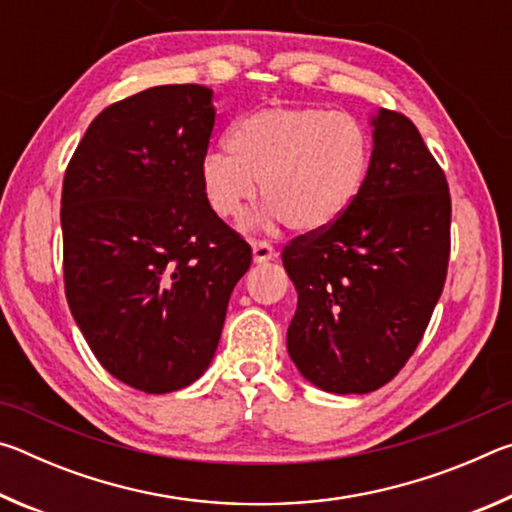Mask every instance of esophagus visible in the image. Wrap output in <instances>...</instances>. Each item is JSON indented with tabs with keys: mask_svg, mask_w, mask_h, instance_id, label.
Here are the masks:
<instances>
[{
	"mask_svg": "<svg viewBox=\"0 0 512 512\" xmlns=\"http://www.w3.org/2000/svg\"><path fill=\"white\" fill-rule=\"evenodd\" d=\"M275 257H277L275 248L268 244V241H259V239L253 241V259H255V264L271 262V259H275Z\"/></svg>",
	"mask_w": 512,
	"mask_h": 512,
	"instance_id": "obj_1",
	"label": "esophagus"
}]
</instances>
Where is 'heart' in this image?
Masks as SVG:
<instances>
[{"label": "heart", "instance_id": "1", "mask_svg": "<svg viewBox=\"0 0 512 512\" xmlns=\"http://www.w3.org/2000/svg\"><path fill=\"white\" fill-rule=\"evenodd\" d=\"M228 155L207 153L201 187L207 205L237 221L255 203L296 232L334 225L357 201L370 169V137L359 119L316 106H262L225 137Z\"/></svg>", "mask_w": 512, "mask_h": 512}]
</instances>
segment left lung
<instances>
[{"label": "left lung", "instance_id": "left-lung-1", "mask_svg": "<svg viewBox=\"0 0 512 512\" xmlns=\"http://www.w3.org/2000/svg\"><path fill=\"white\" fill-rule=\"evenodd\" d=\"M368 178L339 221L282 250L298 309L287 350L320 391L372 393L404 368L443 293L452 198L413 121L381 108Z\"/></svg>", "mask_w": 512, "mask_h": 512}]
</instances>
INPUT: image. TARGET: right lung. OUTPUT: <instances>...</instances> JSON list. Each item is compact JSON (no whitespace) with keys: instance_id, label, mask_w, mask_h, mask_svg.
Returning <instances> with one entry per match:
<instances>
[{"instance_id":"obj_1","label":"right lung","mask_w":512,"mask_h":512,"mask_svg":"<svg viewBox=\"0 0 512 512\" xmlns=\"http://www.w3.org/2000/svg\"><path fill=\"white\" fill-rule=\"evenodd\" d=\"M214 115L205 85L133 94L92 121L65 171L69 311L101 366L144 393L203 375L253 262L201 187Z\"/></svg>"}]
</instances>
